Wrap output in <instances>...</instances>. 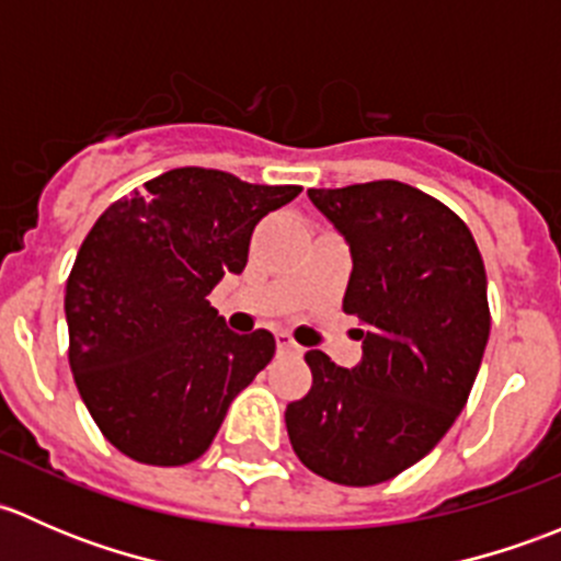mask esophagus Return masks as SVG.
<instances>
[{"label": "esophagus", "mask_w": 561, "mask_h": 561, "mask_svg": "<svg viewBox=\"0 0 561 561\" xmlns=\"http://www.w3.org/2000/svg\"><path fill=\"white\" fill-rule=\"evenodd\" d=\"M276 347H279V353H301V347L293 342L290 333H276Z\"/></svg>", "instance_id": "esophagus-1"}]
</instances>
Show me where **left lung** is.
Listing matches in <instances>:
<instances>
[{
  "mask_svg": "<svg viewBox=\"0 0 561 561\" xmlns=\"http://www.w3.org/2000/svg\"><path fill=\"white\" fill-rule=\"evenodd\" d=\"M353 252L342 309L364 322V358L342 369L309 350L312 388L285 410L304 467L375 485L421 461L463 410L491 331L485 268L458 214L401 181L309 190Z\"/></svg>",
  "mask_w": 561,
  "mask_h": 561,
  "instance_id": "left-lung-1",
  "label": "left lung"
}]
</instances>
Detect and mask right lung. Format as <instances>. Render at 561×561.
<instances>
[{"mask_svg": "<svg viewBox=\"0 0 561 561\" xmlns=\"http://www.w3.org/2000/svg\"><path fill=\"white\" fill-rule=\"evenodd\" d=\"M298 192L175 168L89 230L67 276V355L89 415L124 456L151 467L201 458L274 358V336L233 333L208 293L244 271L254 225Z\"/></svg>", "mask_w": 561, "mask_h": 561, "instance_id": "obj_1", "label": "right lung"}]
</instances>
